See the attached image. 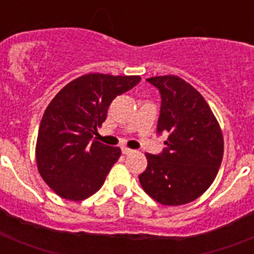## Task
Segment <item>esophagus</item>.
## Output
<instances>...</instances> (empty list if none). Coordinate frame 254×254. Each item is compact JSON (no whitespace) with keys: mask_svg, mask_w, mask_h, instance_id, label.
I'll list each match as a JSON object with an SVG mask.
<instances>
[{"mask_svg":"<svg viewBox=\"0 0 254 254\" xmlns=\"http://www.w3.org/2000/svg\"><path fill=\"white\" fill-rule=\"evenodd\" d=\"M121 151H123V154H125V155L131 154V153H133V150H131V149H127V147H123V149H121Z\"/></svg>","mask_w":254,"mask_h":254,"instance_id":"34e87169","label":"esophagus"}]
</instances>
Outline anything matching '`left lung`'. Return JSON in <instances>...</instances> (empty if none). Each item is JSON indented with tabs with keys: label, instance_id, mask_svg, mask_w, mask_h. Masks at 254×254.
I'll return each mask as SVG.
<instances>
[{
	"label": "left lung",
	"instance_id": "obj_1",
	"mask_svg": "<svg viewBox=\"0 0 254 254\" xmlns=\"http://www.w3.org/2000/svg\"><path fill=\"white\" fill-rule=\"evenodd\" d=\"M146 80L161 93L157 131H167L169 137L162 153H146L139 183L161 204H186L216 178L224 153L221 129L204 97L187 81L174 75Z\"/></svg>",
	"mask_w": 254,
	"mask_h": 254
}]
</instances>
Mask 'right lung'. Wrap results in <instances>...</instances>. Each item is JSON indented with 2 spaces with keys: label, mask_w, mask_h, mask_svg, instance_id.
Segmentation results:
<instances>
[{
  "label": "right lung",
  "mask_w": 254,
  "mask_h": 254,
  "mask_svg": "<svg viewBox=\"0 0 254 254\" xmlns=\"http://www.w3.org/2000/svg\"><path fill=\"white\" fill-rule=\"evenodd\" d=\"M139 76L88 73L63 87L46 108L38 130V170L63 199L84 200L99 191L121 155L92 139L119 95L137 85Z\"/></svg>",
  "instance_id": "add662e5"
}]
</instances>
